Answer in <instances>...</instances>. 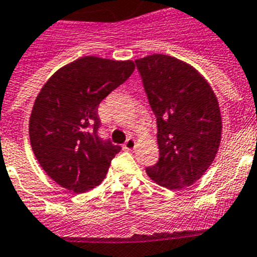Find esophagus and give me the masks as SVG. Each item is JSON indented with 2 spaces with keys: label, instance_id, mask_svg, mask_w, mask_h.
Instances as JSON below:
<instances>
[{
  "label": "esophagus",
  "instance_id": "obj_1",
  "mask_svg": "<svg viewBox=\"0 0 257 257\" xmlns=\"http://www.w3.org/2000/svg\"><path fill=\"white\" fill-rule=\"evenodd\" d=\"M136 147V141L133 140V138H128L125 141V144H124V149L125 150H133Z\"/></svg>",
  "mask_w": 257,
  "mask_h": 257
}]
</instances>
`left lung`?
Listing matches in <instances>:
<instances>
[{"label": "left lung", "instance_id": "1", "mask_svg": "<svg viewBox=\"0 0 257 257\" xmlns=\"http://www.w3.org/2000/svg\"><path fill=\"white\" fill-rule=\"evenodd\" d=\"M158 126L159 160L146 172L171 190L190 186L208 169L221 141L217 98L195 68L164 54L136 61Z\"/></svg>", "mask_w": 257, "mask_h": 257}]
</instances>
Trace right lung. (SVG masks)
<instances>
[{
    "label": "right lung",
    "instance_id": "1",
    "mask_svg": "<svg viewBox=\"0 0 257 257\" xmlns=\"http://www.w3.org/2000/svg\"><path fill=\"white\" fill-rule=\"evenodd\" d=\"M135 71L132 61L80 58L42 86L30 119L31 146L58 185L76 194L98 186L121 150L98 135V106Z\"/></svg>",
    "mask_w": 257,
    "mask_h": 257
}]
</instances>
